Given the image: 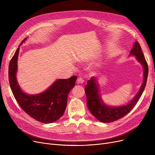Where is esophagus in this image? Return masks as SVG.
I'll list each match as a JSON object with an SVG mask.
<instances>
[{
    "instance_id": "obj_1",
    "label": "esophagus",
    "mask_w": 155,
    "mask_h": 155,
    "mask_svg": "<svg viewBox=\"0 0 155 155\" xmlns=\"http://www.w3.org/2000/svg\"><path fill=\"white\" fill-rule=\"evenodd\" d=\"M77 84H83L84 82V80L82 77H78L77 80Z\"/></svg>"
}]
</instances>
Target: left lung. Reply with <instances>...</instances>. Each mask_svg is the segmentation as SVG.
Returning a JSON list of instances; mask_svg holds the SVG:
<instances>
[{
    "label": "left lung",
    "mask_w": 155,
    "mask_h": 155,
    "mask_svg": "<svg viewBox=\"0 0 155 155\" xmlns=\"http://www.w3.org/2000/svg\"><path fill=\"white\" fill-rule=\"evenodd\" d=\"M130 55L135 56L137 61L142 64L144 80L139 92L128 104L116 107L109 106L105 104L101 99L98 83L95 77H91V80H88L85 86V92L87 97V107L92 114L102 123H111L127 114L140 100L144 90L148 75V67L141 46L137 41L134 43L132 50L130 51Z\"/></svg>",
    "instance_id": "1"
}]
</instances>
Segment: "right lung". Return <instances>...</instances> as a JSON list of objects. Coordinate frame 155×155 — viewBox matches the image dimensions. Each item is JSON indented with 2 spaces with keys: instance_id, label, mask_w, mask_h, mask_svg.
I'll return each mask as SVG.
<instances>
[{
  "instance_id": "right-lung-1",
  "label": "right lung",
  "mask_w": 155,
  "mask_h": 155,
  "mask_svg": "<svg viewBox=\"0 0 155 155\" xmlns=\"http://www.w3.org/2000/svg\"><path fill=\"white\" fill-rule=\"evenodd\" d=\"M27 39L26 38L21 45ZM19 47L10 61L9 80L10 87L19 106L28 114L43 123H52L59 119L67 107L69 92L74 87L76 76L68 79H58L45 91L36 95H29L21 88L16 74Z\"/></svg>"
}]
</instances>
